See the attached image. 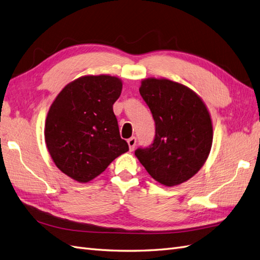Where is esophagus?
<instances>
[{
	"label": "esophagus",
	"mask_w": 260,
	"mask_h": 260,
	"mask_svg": "<svg viewBox=\"0 0 260 260\" xmlns=\"http://www.w3.org/2000/svg\"><path fill=\"white\" fill-rule=\"evenodd\" d=\"M128 145H129V149H130V151H133L135 150V147H136V144H137V139H136V137H131L130 139H128Z\"/></svg>",
	"instance_id": "34e87169"
}]
</instances>
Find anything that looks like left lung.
<instances>
[{"instance_id": "8db88e82", "label": "left lung", "mask_w": 260, "mask_h": 260, "mask_svg": "<svg viewBox=\"0 0 260 260\" xmlns=\"http://www.w3.org/2000/svg\"><path fill=\"white\" fill-rule=\"evenodd\" d=\"M149 106L155 137L135 154L151 176L172 187L191 178L211 150L213 129L201 98L182 84L166 79H146L140 87Z\"/></svg>"}]
</instances>
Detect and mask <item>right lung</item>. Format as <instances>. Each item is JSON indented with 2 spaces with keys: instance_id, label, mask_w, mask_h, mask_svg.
<instances>
[{
  "instance_id": "right-lung-1",
  "label": "right lung",
  "mask_w": 260,
  "mask_h": 260,
  "mask_svg": "<svg viewBox=\"0 0 260 260\" xmlns=\"http://www.w3.org/2000/svg\"><path fill=\"white\" fill-rule=\"evenodd\" d=\"M121 89L122 83L115 76H82L68 84L52 103L45 140L54 164L69 177L87 182L129 151L113 109Z\"/></svg>"
}]
</instances>
